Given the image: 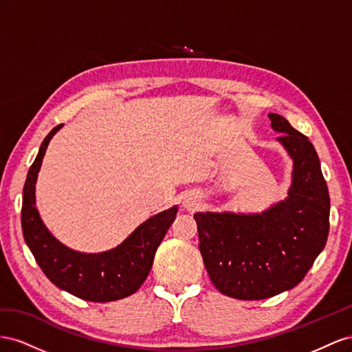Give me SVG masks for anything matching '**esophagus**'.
I'll list each match as a JSON object with an SVG mask.
<instances>
[{"label":"esophagus","mask_w":352,"mask_h":352,"mask_svg":"<svg viewBox=\"0 0 352 352\" xmlns=\"http://www.w3.org/2000/svg\"><path fill=\"white\" fill-rule=\"evenodd\" d=\"M197 205H199V200H197V197L193 196V195H187V196L184 197V200H183V206H184V209H187V210H195V209L197 208Z\"/></svg>","instance_id":"obj_1"}]
</instances>
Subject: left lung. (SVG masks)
<instances>
[{
	"label": "left lung",
	"instance_id": "left-lung-1",
	"mask_svg": "<svg viewBox=\"0 0 352 352\" xmlns=\"http://www.w3.org/2000/svg\"><path fill=\"white\" fill-rule=\"evenodd\" d=\"M268 118L294 159L287 199L263 214H195L210 282L223 295L243 300L271 298L295 287L329 234L330 197L314 146L283 116Z\"/></svg>",
	"mask_w": 352,
	"mask_h": 352
}]
</instances>
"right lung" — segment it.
<instances>
[{
    "instance_id": "1",
    "label": "right lung",
    "mask_w": 352,
    "mask_h": 352,
    "mask_svg": "<svg viewBox=\"0 0 352 352\" xmlns=\"http://www.w3.org/2000/svg\"><path fill=\"white\" fill-rule=\"evenodd\" d=\"M62 128H53L44 138L29 168L23 186L22 230L25 242L38 265L58 289L91 302H110L133 295L147 278L157 246L174 223L177 206L148 218L118 248L103 254H81L56 240L35 208V183L52 137Z\"/></svg>"
}]
</instances>
